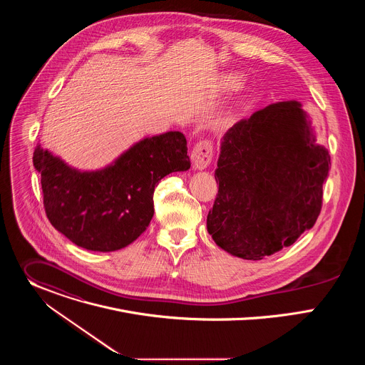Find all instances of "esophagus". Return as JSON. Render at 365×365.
Returning a JSON list of instances; mask_svg holds the SVG:
<instances>
[{
  "label": "esophagus",
  "mask_w": 365,
  "mask_h": 365,
  "mask_svg": "<svg viewBox=\"0 0 365 365\" xmlns=\"http://www.w3.org/2000/svg\"><path fill=\"white\" fill-rule=\"evenodd\" d=\"M214 158V143L211 140H200L192 150V162L195 169H205L211 165Z\"/></svg>",
  "instance_id": "1"
}]
</instances>
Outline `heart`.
<instances>
[{
  "label": "heart",
  "instance_id": "b5f03b06",
  "mask_svg": "<svg viewBox=\"0 0 365 365\" xmlns=\"http://www.w3.org/2000/svg\"><path fill=\"white\" fill-rule=\"evenodd\" d=\"M230 85L231 86H238L240 85V79L237 76H231L230 78Z\"/></svg>",
  "mask_w": 365,
  "mask_h": 365
}]
</instances>
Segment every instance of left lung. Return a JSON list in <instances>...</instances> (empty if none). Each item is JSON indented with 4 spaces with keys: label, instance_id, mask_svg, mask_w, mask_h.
I'll list each match as a JSON object with an SVG mask.
<instances>
[{
    "label": "left lung",
    "instance_id": "obj_1",
    "mask_svg": "<svg viewBox=\"0 0 365 365\" xmlns=\"http://www.w3.org/2000/svg\"><path fill=\"white\" fill-rule=\"evenodd\" d=\"M329 169L331 155L315 144L299 102L255 111L222 138L207 232L244 259H263L292 245L321 214Z\"/></svg>",
    "mask_w": 365,
    "mask_h": 365
}]
</instances>
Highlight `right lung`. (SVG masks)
<instances>
[{
  "instance_id": "add662e5",
  "label": "right lung",
  "mask_w": 365,
  "mask_h": 365,
  "mask_svg": "<svg viewBox=\"0 0 365 365\" xmlns=\"http://www.w3.org/2000/svg\"><path fill=\"white\" fill-rule=\"evenodd\" d=\"M33 165L41 176L46 215L73 244L115 251L137 240L153 214L154 187L172 172L190 168L179 131L144 138L106 169L79 172L38 144Z\"/></svg>"
}]
</instances>
